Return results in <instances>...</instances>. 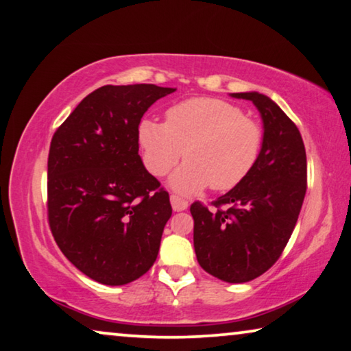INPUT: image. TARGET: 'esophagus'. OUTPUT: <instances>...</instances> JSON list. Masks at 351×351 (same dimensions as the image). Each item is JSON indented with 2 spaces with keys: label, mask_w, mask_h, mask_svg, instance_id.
<instances>
[{
  "label": "esophagus",
  "mask_w": 351,
  "mask_h": 351,
  "mask_svg": "<svg viewBox=\"0 0 351 351\" xmlns=\"http://www.w3.org/2000/svg\"><path fill=\"white\" fill-rule=\"evenodd\" d=\"M171 204H172V209H174L176 212H182L188 207V201H185L184 197H180L177 195H171Z\"/></svg>",
  "instance_id": "obj_1"
}]
</instances>
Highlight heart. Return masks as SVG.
Here are the masks:
<instances>
[{"label": "heart", "mask_w": 351, "mask_h": 351, "mask_svg": "<svg viewBox=\"0 0 351 351\" xmlns=\"http://www.w3.org/2000/svg\"><path fill=\"white\" fill-rule=\"evenodd\" d=\"M138 139L150 174L163 177L186 163L171 179L174 190L193 195L209 186L226 191L237 186L260 160L264 131L239 106L218 98H190L166 110L165 123L145 119Z\"/></svg>", "instance_id": "obj_1"}]
</instances>
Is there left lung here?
Returning <instances> with one entry per match:
<instances>
[{
    "label": "left lung",
    "mask_w": 351,
    "mask_h": 351,
    "mask_svg": "<svg viewBox=\"0 0 351 351\" xmlns=\"http://www.w3.org/2000/svg\"><path fill=\"white\" fill-rule=\"evenodd\" d=\"M260 110L264 144L256 166L207 209L195 201L193 242L199 266L228 283L260 277L280 258L291 237L307 190L306 147L298 126L266 95L248 91Z\"/></svg>",
    "instance_id": "obj_1"
}]
</instances>
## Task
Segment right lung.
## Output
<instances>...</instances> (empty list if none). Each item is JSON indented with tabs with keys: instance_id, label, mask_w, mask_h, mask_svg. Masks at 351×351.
I'll return each instance as SVG.
<instances>
[{
	"instance_id": "1",
	"label": "right lung",
	"mask_w": 351,
	"mask_h": 351,
	"mask_svg": "<svg viewBox=\"0 0 351 351\" xmlns=\"http://www.w3.org/2000/svg\"><path fill=\"white\" fill-rule=\"evenodd\" d=\"M176 88L104 85L80 101L50 142L47 215L55 242L85 276L126 285L154 266L169 193L139 156L142 115Z\"/></svg>"
}]
</instances>
